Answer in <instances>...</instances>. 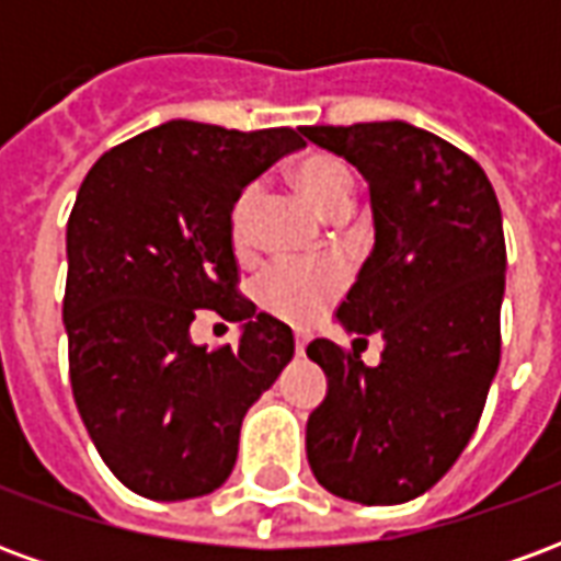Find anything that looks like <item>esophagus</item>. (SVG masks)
<instances>
[{
	"instance_id": "esophagus-1",
	"label": "esophagus",
	"mask_w": 561,
	"mask_h": 561,
	"mask_svg": "<svg viewBox=\"0 0 561 561\" xmlns=\"http://www.w3.org/2000/svg\"><path fill=\"white\" fill-rule=\"evenodd\" d=\"M306 345H309V340H306L304 333H294V352L306 354Z\"/></svg>"
}]
</instances>
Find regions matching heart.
Instances as JSON below:
<instances>
[{
    "label": "heart",
    "instance_id": "obj_1",
    "mask_svg": "<svg viewBox=\"0 0 561 561\" xmlns=\"http://www.w3.org/2000/svg\"><path fill=\"white\" fill-rule=\"evenodd\" d=\"M291 183L316 204L328 219H345L354 209V176L348 164L333 152H309L291 168ZM257 207V185H245L231 207V243L243 252L252 243V219ZM345 273L340 264H297L273 261L257 273L252 294L270 316L291 324L316 321L340 294Z\"/></svg>",
    "mask_w": 561,
    "mask_h": 561
}]
</instances>
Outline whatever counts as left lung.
<instances>
[{
    "instance_id": "left-lung-1",
    "label": "left lung",
    "mask_w": 561,
    "mask_h": 561,
    "mask_svg": "<svg viewBox=\"0 0 561 561\" xmlns=\"http://www.w3.org/2000/svg\"><path fill=\"white\" fill-rule=\"evenodd\" d=\"M369 183L376 245L336 318L381 333V364L309 342L328 397L306 423L318 483L360 505H402L442 481L481 421L502 354L505 231L486 173L433 131L390 119L309 126Z\"/></svg>"
}]
</instances>
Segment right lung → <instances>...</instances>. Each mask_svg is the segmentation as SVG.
<instances>
[{
    "label": "right lung",
    "instance_id": "1",
    "mask_svg": "<svg viewBox=\"0 0 561 561\" xmlns=\"http://www.w3.org/2000/svg\"><path fill=\"white\" fill-rule=\"evenodd\" d=\"M304 128L171 119L107 149L68 216L62 321L68 376L92 445L131 493L180 502L228 481L252 402L294 357V336L237 291V195ZM197 308L243 320L237 346L207 353Z\"/></svg>",
    "mask_w": 561,
    "mask_h": 561
}]
</instances>
